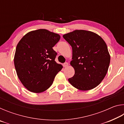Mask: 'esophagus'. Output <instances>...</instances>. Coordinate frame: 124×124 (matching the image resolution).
<instances>
[{
    "mask_svg": "<svg viewBox=\"0 0 124 124\" xmlns=\"http://www.w3.org/2000/svg\"><path fill=\"white\" fill-rule=\"evenodd\" d=\"M68 66V63L67 62H66L64 63L63 64V67H66Z\"/></svg>",
    "mask_w": 124,
    "mask_h": 124,
    "instance_id": "obj_1",
    "label": "esophagus"
}]
</instances>
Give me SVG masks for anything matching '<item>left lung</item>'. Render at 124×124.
<instances>
[{
    "mask_svg": "<svg viewBox=\"0 0 124 124\" xmlns=\"http://www.w3.org/2000/svg\"><path fill=\"white\" fill-rule=\"evenodd\" d=\"M63 37L72 47L70 64L75 74L68 79L69 82L81 91L97 86L106 76L110 61L103 39L95 33L85 30H75Z\"/></svg>",
    "mask_w": 124,
    "mask_h": 124,
    "instance_id": "1",
    "label": "left lung"
}]
</instances>
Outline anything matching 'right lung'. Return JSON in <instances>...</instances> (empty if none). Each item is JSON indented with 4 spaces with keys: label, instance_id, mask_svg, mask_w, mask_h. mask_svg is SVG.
I'll return each instance as SVG.
<instances>
[{
    "label": "right lung",
    "instance_id": "add662e5",
    "mask_svg": "<svg viewBox=\"0 0 124 124\" xmlns=\"http://www.w3.org/2000/svg\"><path fill=\"white\" fill-rule=\"evenodd\" d=\"M60 35L45 29L27 33L18 42L14 56L17 75L29 91L40 93L49 89L63 66L56 62L52 49Z\"/></svg>",
    "mask_w": 124,
    "mask_h": 124
}]
</instances>
